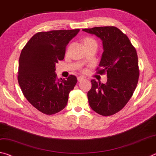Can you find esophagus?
<instances>
[{
    "mask_svg": "<svg viewBox=\"0 0 156 156\" xmlns=\"http://www.w3.org/2000/svg\"><path fill=\"white\" fill-rule=\"evenodd\" d=\"M84 79H85V78H84L83 76H78V82H80V81L84 80Z\"/></svg>",
    "mask_w": 156,
    "mask_h": 156,
    "instance_id": "34e87169",
    "label": "esophagus"
}]
</instances>
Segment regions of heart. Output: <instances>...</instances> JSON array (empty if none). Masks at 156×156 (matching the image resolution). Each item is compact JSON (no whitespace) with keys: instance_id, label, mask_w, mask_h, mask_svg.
<instances>
[{"instance_id":"b5f03b06","label":"heart","mask_w":156,"mask_h":156,"mask_svg":"<svg viewBox=\"0 0 156 156\" xmlns=\"http://www.w3.org/2000/svg\"><path fill=\"white\" fill-rule=\"evenodd\" d=\"M83 42L84 44H90V43H93V42H96V41L93 38L91 37H85V39H83Z\"/></svg>"}]
</instances>
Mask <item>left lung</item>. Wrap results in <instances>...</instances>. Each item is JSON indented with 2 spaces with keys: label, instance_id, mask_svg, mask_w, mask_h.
Here are the masks:
<instances>
[{
  "label": "left lung",
  "instance_id": "obj_1",
  "mask_svg": "<svg viewBox=\"0 0 156 156\" xmlns=\"http://www.w3.org/2000/svg\"><path fill=\"white\" fill-rule=\"evenodd\" d=\"M103 41V53L96 73H107L105 84L91 80L87 92L91 109L103 116H110L122 110L137 87L140 76L135 48L126 34L115 26L83 29Z\"/></svg>",
  "mask_w": 156,
  "mask_h": 156
}]
</instances>
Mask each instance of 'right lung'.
I'll return each instance as SVG.
<instances>
[{
	"label": "right lung",
	"mask_w": 156,
	"mask_h": 156,
	"mask_svg": "<svg viewBox=\"0 0 156 156\" xmlns=\"http://www.w3.org/2000/svg\"><path fill=\"white\" fill-rule=\"evenodd\" d=\"M79 30L39 32L22 49L19 62V86L29 103L45 115L63 110L69 93L77 83L75 76L58 79L55 71V64L65 58L66 46Z\"/></svg>",
	"instance_id": "obj_1"
}]
</instances>
